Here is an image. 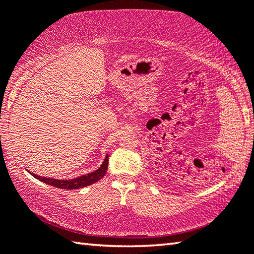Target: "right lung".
<instances>
[{
  "mask_svg": "<svg viewBox=\"0 0 254 254\" xmlns=\"http://www.w3.org/2000/svg\"><path fill=\"white\" fill-rule=\"evenodd\" d=\"M107 166H109V156L106 154L104 162L102 163V166L97 170L93 171V173H89L87 175H83L80 176V177L75 178V179H67V180L51 179L47 177H41V176H38V175H33L32 173L31 174L34 178L40 180V182L48 184L50 186L62 188V189H78V188L89 186V185L96 183L101 178L104 177V175L106 174V170H107Z\"/></svg>",
  "mask_w": 254,
  "mask_h": 254,
  "instance_id": "right-lung-1",
  "label": "right lung"
}]
</instances>
